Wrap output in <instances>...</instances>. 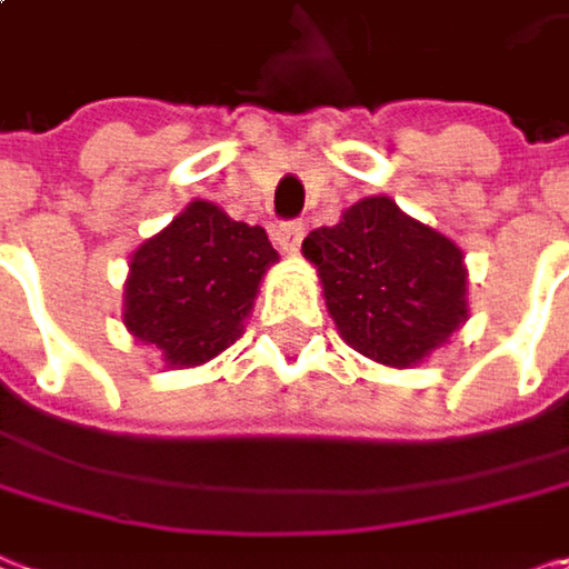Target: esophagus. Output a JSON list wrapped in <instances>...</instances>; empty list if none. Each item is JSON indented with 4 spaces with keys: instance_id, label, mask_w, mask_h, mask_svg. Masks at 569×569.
I'll list each match as a JSON object with an SVG mask.
<instances>
[{
    "instance_id": "1",
    "label": "esophagus",
    "mask_w": 569,
    "mask_h": 569,
    "mask_svg": "<svg viewBox=\"0 0 569 569\" xmlns=\"http://www.w3.org/2000/svg\"><path fill=\"white\" fill-rule=\"evenodd\" d=\"M302 237H306V227L302 223H280V230H277V243H280L283 253H296L299 243H302Z\"/></svg>"
}]
</instances>
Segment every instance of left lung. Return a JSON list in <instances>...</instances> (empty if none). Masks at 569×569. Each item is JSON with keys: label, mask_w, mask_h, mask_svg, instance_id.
Masks as SVG:
<instances>
[{"label": "left lung", "mask_w": 569, "mask_h": 569, "mask_svg": "<svg viewBox=\"0 0 569 569\" xmlns=\"http://www.w3.org/2000/svg\"><path fill=\"white\" fill-rule=\"evenodd\" d=\"M302 257L316 267L346 346L379 366H421L471 316L461 247L386 193L362 197L336 227L312 230Z\"/></svg>", "instance_id": "8db88e82"}]
</instances>
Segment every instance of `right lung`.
Instances as JSON below:
<instances>
[{
	"instance_id": "right-lung-1",
	"label": "right lung",
	"mask_w": 569,
	"mask_h": 569,
	"mask_svg": "<svg viewBox=\"0 0 569 569\" xmlns=\"http://www.w3.org/2000/svg\"><path fill=\"white\" fill-rule=\"evenodd\" d=\"M277 260L263 227L240 223L210 200H190L131 253L121 322L134 342L158 349L164 366H203L243 336Z\"/></svg>"
}]
</instances>
